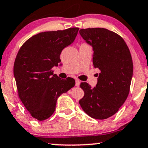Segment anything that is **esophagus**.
<instances>
[{"mask_svg":"<svg viewBox=\"0 0 148 148\" xmlns=\"http://www.w3.org/2000/svg\"><path fill=\"white\" fill-rule=\"evenodd\" d=\"M79 85H80V81L78 80V79H76L75 86H79Z\"/></svg>","mask_w":148,"mask_h":148,"instance_id":"34e87169","label":"esophagus"}]
</instances>
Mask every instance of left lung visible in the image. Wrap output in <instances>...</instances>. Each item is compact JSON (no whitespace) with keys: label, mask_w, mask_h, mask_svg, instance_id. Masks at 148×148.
<instances>
[{"label":"left lung","mask_w":148,"mask_h":148,"mask_svg":"<svg viewBox=\"0 0 148 148\" xmlns=\"http://www.w3.org/2000/svg\"><path fill=\"white\" fill-rule=\"evenodd\" d=\"M79 33L92 45V64L100 70L95 88L81 83L84 96L79 104L90 117L108 119L117 112L129 95L134 69L131 53L122 37L107 29H82Z\"/></svg>","instance_id":"1"}]
</instances>
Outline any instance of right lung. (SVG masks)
I'll use <instances>...</instances> for the list:
<instances>
[{
	"label": "right lung",
	"mask_w": 148,
	"mask_h": 148,
	"mask_svg": "<svg viewBox=\"0 0 148 148\" xmlns=\"http://www.w3.org/2000/svg\"><path fill=\"white\" fill-rule=\"evenodd\" d=\"M79 29L41 32L29 38L17 53L14 76L19 98L31 116L38 121L49 118L58 97L75 85L74 79H61L52 68L60 62L62 50L74 42Z\"/></svg>",
	"instance_id": "obj_1"
}]
</instances>
